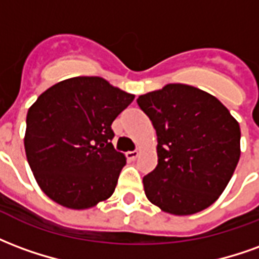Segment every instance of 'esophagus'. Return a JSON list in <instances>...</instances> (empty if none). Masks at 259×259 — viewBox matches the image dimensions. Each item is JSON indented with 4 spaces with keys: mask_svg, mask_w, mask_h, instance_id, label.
Segmentation results:
<instances>
[{
    "mask_svg": "<svg viewBox=\"0 0 259 259\" xmlns=\"http://www.w3.org/2000/svg\"><path fill=\"white\" fill-rule=\"evenodd\" d=\"M126 157H127V159H130V161H135L136 158L139 157V151H137V150H135V151H129L126 154Z\"/></svg>",
    "mask_w": 259,
    "mask_h": 259,
    "instance_id": "obj_1",
    "label": "esophagus"
}]
</instances>
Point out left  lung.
<instances>
[{
	"label": "left lung",
	"mask_w": 259,
	"mask_h": 259,
	"mask_svg": "<svg viewBox=\"0 0 259 259\" xmlns=\"http://www.w3.org/2000/svg\"><path fill=\"white\" fill-rule=\"evenodd\" d=\"M157 132L158 165L143 178L148 200L174 215H191L222 194L240 158V126L205 91L166 84L137 98Z\"/></svg>",
	"instance_id": "obj_1"
}]
</instances>
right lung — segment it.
<instances>
[{
	"instance_id": "add662e5",
	"label": "right lung",
	"mask_w": 259,
	"mask_h": 259,
	"mask_svg": "<svg viewBox=\"0 0 259 259\" xmlns=\"http://www.w3.org/2000/svg\"><path fill=\"white\" fill-rule=\"evenodd\" d=\"M133 100L97 76L59 81L37 98L27 111L25 150L51 200L85 209L112 195L126 158L113 148L111 126Z\"/></svg>"
}]
</instances>
